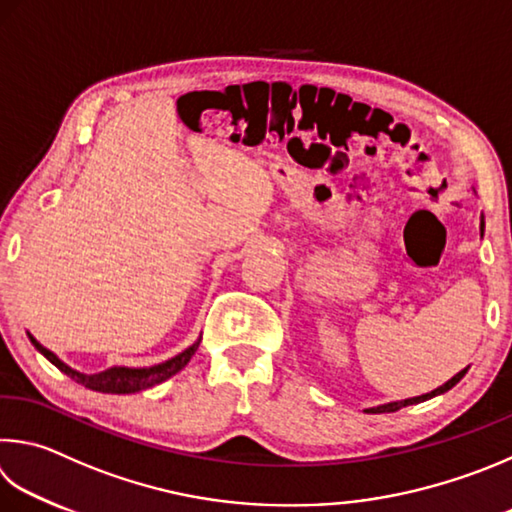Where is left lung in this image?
Listing matches in <instances>:
<instances>
[{
    "label": "left lung",
    "instance_id": "obj_1",
    "mask_svg": "<svg viewBox=\"0 0 512 512\" xmlns=\"http://www.w3.org/2000/svg\"><path fill=\"white\" fill-rule=\"evenodd\" d=\"M481 237H483V217H481ZM466 371H468V367L466 369H461L457 376H452L448 383L445 385H441V387H436L434 392H430V394H423V396H414V398H405V401H394V403H387V405H378V407H369V410H365V412H371V414H385V412H396V410H401V407H407V405H416V403H423V401H427V398H434V396H439V394H445L448 392V389H452L454 385L459 383V380L466 376Z\"/></svg>",
    "mask_w": 512,
    "mask_h": 512
}]
</instances>
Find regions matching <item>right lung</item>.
I'll return each mask as SVG.
<instances>
[{"label":"right lung","mask_w":512,"mask_h":512,"mask_svg":"<svg viewBox=\"0 0 512 512\" xmlns=\"http://www.w3.org/2000/svg\"><path fill=\"white\" fill-rule=\"evenodd\" d=\"M31 342L35 345V349L42 353V356L53 362L55 367H58L62 374H67L69 378L76 380V383L85 385L87 389H94V392H102V394H136V392H143V389H150L154 385L163 383V380L172 378L174 374H179V371L188 365L190 358L194 356V351L199 349V342L201 338L194 342L192 347H188L185 351H181L179 356H174L170 360L161 362V365H152V367H141V369H132V367H111L100 371V374H80V371L71 369L69 365H64V362L55 356L53 351H49L46 347H42L40 342H37L31 333H29Z\"/></svg>","instance_id":"right-lung-1"}]
</instances>
